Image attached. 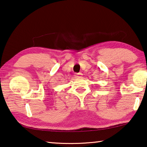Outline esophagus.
Listing matches in <instances>:
<instances>
[{"mask_svg":"<svg viewBox=\"0 0 147 147\" xmlns=\"http://www.w3.org/2000/svg\"><path fill=\"white\" fill-rule=\"evenodd\" d=\"M82 75V73H76V74L75 76H76V78H81Z\"/></svg>","mask_w":147,"mask_h":147,"instance_id":"obj_1","label":"esophagus"}]
</instances>
